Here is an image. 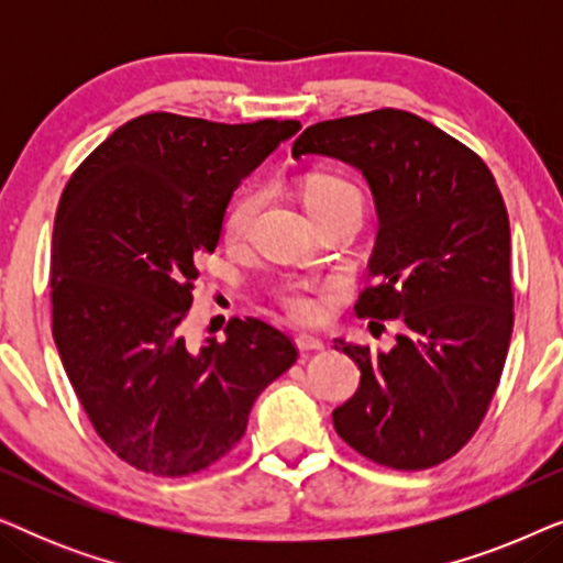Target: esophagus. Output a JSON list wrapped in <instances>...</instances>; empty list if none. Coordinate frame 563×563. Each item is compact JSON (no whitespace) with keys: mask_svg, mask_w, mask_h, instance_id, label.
Wrapping results in <instances>:
<instances>
[{"mask_svg":"<svg viewBox=\"0 0 563 563\" xmlns=\"http://www.w3.org/2000/svg\"><path fill=\"white\" fill-rule=\"evenodd\" d=\"M295 343L299 351H322V345H325L318 335H310V333H299L295 338Z\"/></svg>","mask_w":563,"mask_h":563,"instance_id":"obj_1","label":"esophagus"}]
</instances>
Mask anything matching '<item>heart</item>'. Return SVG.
Wrapping results in <instances>:
<instances>
[{
  "mask_svg": "<svg viewBox=\"0 0 563 563\" xmlns=\"http://www.w3.org/2000/svg\"><path fill=\"white\" fill-rule=\"evenodd\" d=\"M341 199H361L358 189L345 179H341V176L314 174L305 181V202L310 212L322 210V207L333 202H341ZM256 207H258V191H251V189L241 191L228 210L225 235L241 238L245 230H249ZM279 297H282V305L287 307L289 314H295L297 320H318L322 314V295H320V287H314V284H287Z\"/></svg>",
  "mask_w": 563,
  "mask_h": 563,
  "instance_id": "b5f03b06",
  "label": "heart"
}]
</instances>
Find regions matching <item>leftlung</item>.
Masks as SVG:
<instances>
[{"label": "left lung", "mask_w": 563, "mask_h": 563, "mask_svg": "<svg viewBox=\"0 0 563 563\" xmlns=\"http://www.w3.org/2000/svg\"><path fill=\"white\" fill-rule=\"evenodd\" d=\"M291 156L358 168L379 233L358 318L402 320L391 351L345 343L361 368L338 435L389 468H430L476 433L512 335L510 220L487 164L456 137L405 110L310 125Z\"/></svg>", "instance_id": "8db88e82"}]
</instances>
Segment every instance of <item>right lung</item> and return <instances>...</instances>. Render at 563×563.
Listing matches in <instances>:
<instances>
[{
	"mask_svg": "<svg viewBox=\"0 0 563 563\" xmlns=\"http://www.w3.org/2000/svg\"><path fill=\"white\" fill-rule=\"evenodd\" d=\"M302 128L172 112L125 122L60 195L51 253L53 338L99 438L156 476L202 472L241 441L256 397L297 361L264 320L191 349L181 322L218 249L230 197Z\"/></svg>",
	"mask_w": 563,
	"mask_h": 563,
	"instance_id": "obj_1",
	"label": "right lung"
}]
</instances>
